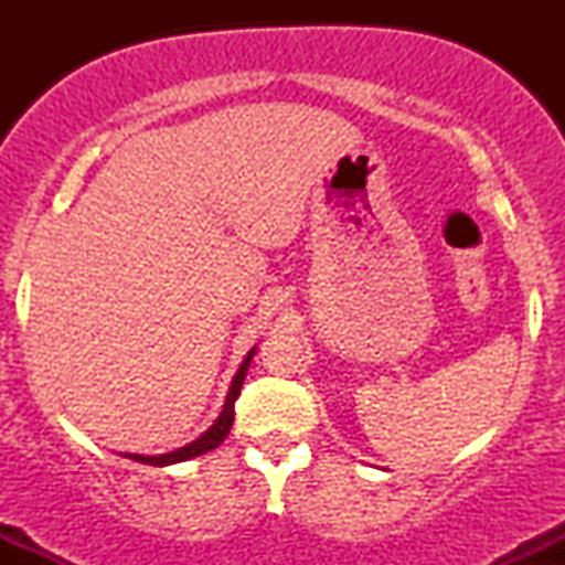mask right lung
Returning a JSON list of instances; mask_svg holds the SVG:
<instances>
[{
    "label": "right lung",
    "instance_id": "1",
    "mask_svg": "<svg viewBox=\"0 0 565 565\" xmlns=\"http://www.w3.org/2000/svg\"><path fill=\"white\" fill-rule=\"evenodd\" d=\"M257 353V345L246 353V359L242 361V366H238L236 377L231 380V387H228V395H225V404H223V412L217 414V419L206 427L204 433L196 440H191V444L180 446V449L174 451H167V454H153V457H148V454H125V457L135 459V462H142V465H153V468H167V465H178V462H188V459L193 457H201V454L217 449L220 444H223L225 438H228L231 433V425H233V404H236L238 393H242V385H244V377H246V369L252 364V355Z\"/></svg>",
    "mask_w": 565,
    "mask_h": 565
}]
</instances>
